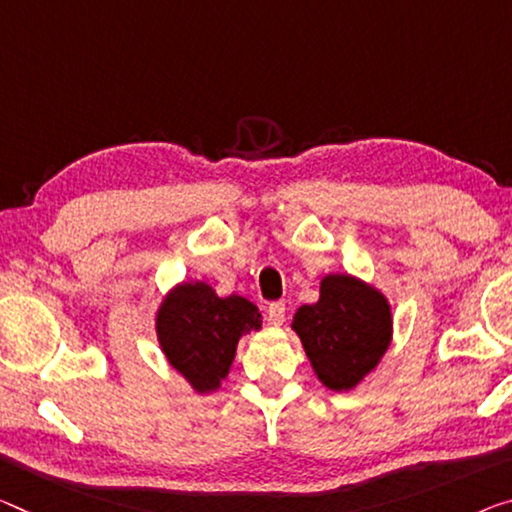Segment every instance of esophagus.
<instances>
[{
	"mask_svg": "<svg viewBox=\"0 0 512 512\" xmlns=\"http://www.w3.org/2000/svg\"><path fill=\"white\" fill-rule=\"evenodd\" d=\"M267 320H270L272 325H281V322L286 320V304L272 302L270 306H267Z\"/></svg>",
	"mask_w": 512,
	"mask_h": 512,
	"instance_id": "1",
	"label": "esophagus"
}]
</instances>
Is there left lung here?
Instances as JSON below:
<instances>
[{"instance_id": "left-lung-1", "label": "left lung", "mask_w": 512, "mask_h": 512, "mask_svg": "<svg viewBox=\"0 0 512 512\" xmlns=\"http://www.w3.org/2000/svg\"><path fill=\"white\" fill-rule=\"evenodd\" d=\"M318 380L332 391L357 387L389 348L391 311L384 297L348 274H329L320 300L293 318Z\"/></svg>"}]
</instances>
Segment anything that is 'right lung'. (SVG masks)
I'll return each mask as SVG.
<instances>
[{
    "instance_id": "add662e5",
    "label": "right lung",
    "mask_w": 512,
    "mask_h": 512,
    "mask_svg": "<svg viewBox=\"0 0 512 512\" xmlns=\"http://www.w3.org/2000/svg\"><path fill=\"white\" fill-rule=\"evenodd\" d=\"M261 329V313L240 295L217 297L208 283H183L157 313V338L169 364L199 393L229 375L242 334Z\"/></svg>"
}]
</instances>
